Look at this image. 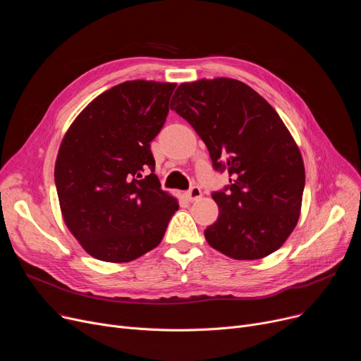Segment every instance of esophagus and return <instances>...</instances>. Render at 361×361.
I'll return each instance as SVG.
<instances>
[{
  "label": "esophagus",
  "instance_id": "34e87169",
  "mask_svg": "<svg viewBox=\"0 0 361 361\" xmlns=\"http://www.w3.org/2000/svg\"><path fill=\"white\" fill-rule=\"evenodd\" d=\"M202 196V190L199 187H192L190 190L183 193V197L187 200V202H196L197 199H200Z\"/></svg>",
  "mask_w": 361,
  "mask_h": 361
}]
</instances>
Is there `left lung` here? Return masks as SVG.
I'll use <instances>...</instances> for the list:
<instances>
[{"instance_id": "8db88e82", "label": "left lung", "mask_w": 361, "mask_h": 361, "mask_svg": "<svg viewBox=\"0 0 361 361\" xmlns=\"http://www.w3.org/2000/svg\"><path fill=\"white\" fill-rule=\"evenodd\" d=\"M171 109L190 123L230 185L212 195L219 207L204 230L211 247L235 260L276 252L300 218L305 164L291 133L269 102L245 83L200 79L181 83Z\"/></svg>"}]
</instances>
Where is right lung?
Listing matches in <instances>:
<instances>
[{
    "label": "right lung",
    "instance_id": "1",
    "mask_svg": "<svg viewBox=\"0 0 361 361\" xmlns=\"http://www.w3.org/2000/svg\"><path fill=\"white\" fill-rule=\"evenodd\" d=\"M176 86L154 80L114 86L75 117L63 137L54 171L61 214L94 259L123 263L143 256L161 243L178 211L177 199L154 174L150 152Z\"/></svg>",
    "mask_w": 361,
    "mask_h": 361
}]
</instances>
